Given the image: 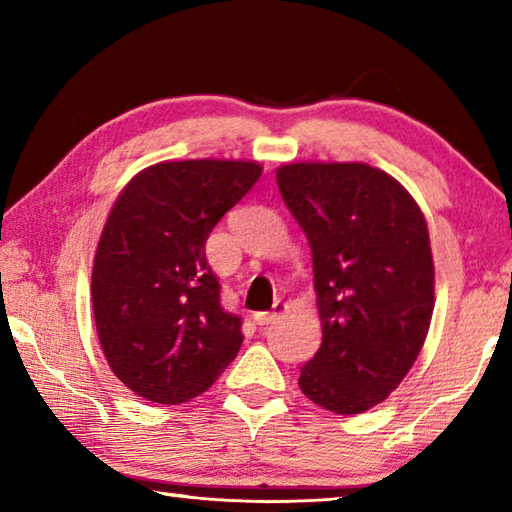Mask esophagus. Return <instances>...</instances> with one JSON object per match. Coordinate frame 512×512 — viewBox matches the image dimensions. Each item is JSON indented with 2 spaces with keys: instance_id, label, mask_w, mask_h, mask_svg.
<instances>
[{
  "instance_id": "34e87169",
  "label": "esophagus",
  "mask_w": 512,
  "mask_h": 512,
  "mask_svg": "<svg viewBox=\"0 0 512 512\" xmlns=\"http://www.w3.org/2000/svg\"><path fill=\"white\" fill-rule=\"evenodd\" d=\"M284 309H287V305H284V302L277 300L275 305H273V311H262V314H255V316H253V320H255V323H257L259 327L271 325V323H275L277 318H280V314H284Z\"/></svg>"
}]
</instances>
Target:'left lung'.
<instances>
[{
    "mask_svg": "<svg viewBox=\"0 0 512 512\" xmlns=\"http://www.w3.org/2000/svg\"><path fill=\"white\" fill-rule=\"evenodd\" d=\"M275 178L309 239L323 325L300 391L332 413H363L400 386L427 339V221L395 178L361 162L284 164Z\"/></svg>",
    "mask_w": 512,
    "mask_h": 512,
    "instance_id": "left-lung-1",
    "label": "left lung"
}]
</instances>
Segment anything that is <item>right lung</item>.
<instances>
[{"label":"right lung","mask_w":512,"mask_h":512,"mask_svg":"<svg viewBox=\"0 0 512 512\" xmlns=\"http://www.w3.org/2000/svg\"><path fill=\"white\" fill-rule=\"evenodd\" d=\"M259 176L257 162H160L112 205L92 268L94 323L112 372L144 400L189 402L235 361L241 318L221 307L205 241Z\"/></svg>","instance_id":"add662e5"}]
</instances>
